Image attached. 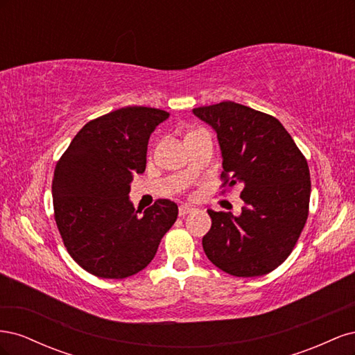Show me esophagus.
I'll use <instances>...</instances> for the list:
<instances>
[{"instance_id": "34e87169", "label": "esophagus", "mask_w": 355, "mask_h": 355, "mask_svg": "<svg viewBox=\"0 0 355 355\" xmlns=\"http://www.w3.org/2000/svg\"><path fill=\"white\" fill-rule=\"evenodd\" d=\"M194 210H196V207L188 206V204H182V206L179 207V216H187L188 213H192Z\"/></svg>"}]
</instances>
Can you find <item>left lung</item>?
<instances>
[{
    "label": "left lung",
    "mask_w": 355,
    "mask_h": 355,
    "mask_svg": "<svg viewBox=\"0 0 355 355\" xmlns=\"http://www.w3.org/2000/svg\"><path fill=\"white\" fill-rule=\"evenodd\" d=\"M218 135L222 178L243 185L239 216L207 210L202 237L209 261L235 277L265 275L280 266L308 218L311 180L305 157L277 118L231 101L192 110Z\"/></svg>",
    "instance_id": "left-lung-1"
}]
</instances>
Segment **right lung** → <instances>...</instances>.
I'll return each mask as SVG.
<instances>
[{
    "mask_svg": "<svg viewBox=\"0 0 355 355\" xmlns=\"http://www.w3.org/2000/svg\"><path fill=\"white\" fill-rule=\"evenodd\" d=\"M170 116L163 110L125 106L89 121L58 161L51 194L68 253L102 278L137 274L154 259L178 219V206L157 200L144 213L128 197L144 173L149 136Z\"/></svg>",
    "mask_w": 355,
    "mask_h": 355,
    "instance_id": "1",
    "label": "right lung"
}]
</instances>
